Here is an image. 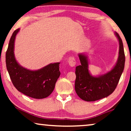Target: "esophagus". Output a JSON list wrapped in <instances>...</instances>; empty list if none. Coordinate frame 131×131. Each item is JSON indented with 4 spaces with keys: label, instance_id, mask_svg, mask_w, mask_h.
<instances>
[{
    "label": "esophagus",
    "instance_id": "1",
    "mask_svg": "<svg viewBox=\"0 0 131 131\" xmlns=\"http://www.w3.org/2000/svg\"><path fill=\"white\" fill-rule=\"evenodd\" d=\"M68 62H69V64L70 66H71V67H74V66H76V60H75L74 57H70L69 59V61H68Z\"/></svg>",
    "mask_w": 131,
    "mask_h": 131
}]
</instances>
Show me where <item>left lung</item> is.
Returning a JSON list of instances; mask_svg holds the SVG:
<instances>
[{"label": "left lung", "mask_w": 131, "mask_h": 131, "mask_svg": "<svg viewBox=\"0 0 131 131\" xmlns=\"http://www.w3.org/2000/svg\"><path fill=\"white\" fill-rule=\"evenodd\" d=\"M119 42L117 62L112 70L98 77L92 76L88 70V61L85 55L80 53V66L76 67L75 91L82 100L95 101L107 97L115 90L125 67V56L122 40L116 32Z\"/></svg>", "instance_id": "left-lung-1"}]
</instances>
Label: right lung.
<instances>
[{
  "label": "right lung",
  "instance_id": "right-lung-1",
  "mask_svg": "<svg viewBox=\"0 0 131 131\" xmlns=\"http://www.w3.org/2000/svg\"><path fill=\"white\" fill-rule=\"evenodd\" d=\"M18 28L10 37L6 52V68L14 86L26 95L42 99L50 95L60 76V62L50 64L37 70L32 71L21 67L14 55V42Z\"/></svg>",
  "mask_w": 131,
  "mask_h": 131
}]
</instances>
